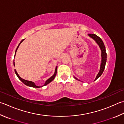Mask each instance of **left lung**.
Segmentation results:
<instances>
[{
  "mask_svg": "<svg viewBox=\"0 0 124 124\" xmlns=\"http://www.w3.org/2000/svg\"><path fill=\"white\" fill-rule=\"evenodd\" d=\"M88 35L92 39H93L96 41V43L99 45V47L101 48V68H100V70H99L98 74H97V75L96 78L94 79V81H95V80L98 78L99 77L101 76V74H103L104 69H105V64L106 62V58H107V54H106L105 47V46H104V44L102 40H101L99 36L96 35V34H89ZM74 78L75 79H76L77 80L80 81L79 79H77L76 77H74Z\"/></svg>",
  "mask_w": 124,
  "mask_h": 124,
  "instance_id": "obj_1",
  "label": "left lung"
}]
</instances>
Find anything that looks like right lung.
<instances>
[{
    "label": "right lung",
    "mask_w": 124,
    "mask_h": 124,
    "mask_svg": "<svg viewBox=\"0 0 124 124\" xmlns=\"http://www.w3.org/2000/svg\"><path fill=\"white\" fill-rule=\"evenodd\" d=\"M24 40H25V39L22 40L21 41V42H20V43H19V45H18V47H17L16 49V52H15V55H14V57H15V56H16V51H17V49H18V47H19V45H20L21 44V42H23V41ZM13 64H14V66H15V63H14V61H13ZM57 66H56V67L55 70V72H54V75H53L52 77H50V78H49V79H48L47 80V81H46L45 84L43 85V86H39L36 85L35 84V83H34L33 82L29 81H27V80H25V79H23V78H22L21 77H20V76H19V75H18V72H16V69H14V71H15V73L16 74V76H18V77L19 78V79H20V81H21L22 82H23V83H24V84H25V85H27V86H31V87H33V88H40V87H42V86H45V85H47L48 84H49V83H50L51 82H52V81H53V80H54V79L55 78V76H56V73H57Z\"/></svg>",
    "instance_id": "1"
}]
</instances>
